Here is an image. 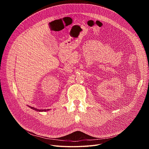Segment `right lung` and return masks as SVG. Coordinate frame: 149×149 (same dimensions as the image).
<instances>
[{
	"instance_id": "1",
	"label": "right lung",
	"mask_w": 149,
	"mask_h": 149,
	"mask_svg": "<svg viewBox=\"0 0 149 149\" xmlns=\"http://www.w3.org/2000/svg\"><path fill=\"white\" fill-rule=\"evenodd\" d=\"M31 108L32 109H33V110H36V111H46L49 110V109H48V110H38V109H35V108H33V107H31Z\"/></svg>"
}]
</instances>
